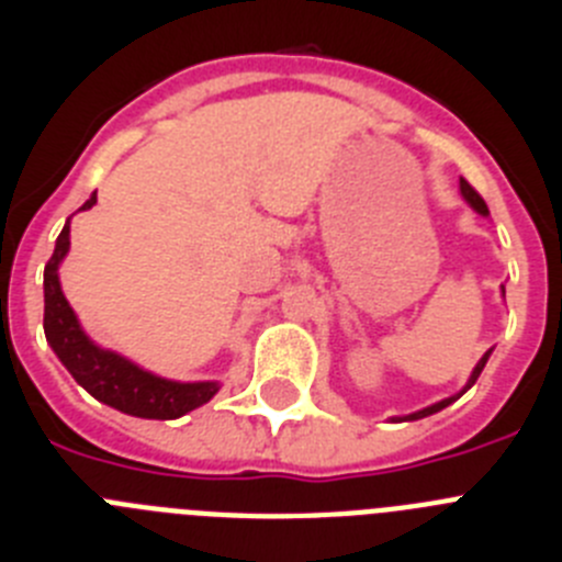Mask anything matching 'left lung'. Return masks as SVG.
<instances>
[{
	"instance_id": "obj_1",
	"label": "left lung",
	"mask_w": 562,
	"mask_h": 562,
	"mask_svg": "<svg viewBox=\"0 0 562 562\" xmlns=\"http://www.w3.org/2000/svg\"><path fill=\"white\" fill-rule=\"evenodd\" d=\"M459 188H461V196H464V202L470 207H473L475 213H481V216H490V211H486V202L481 200L479 193L473 191V186H470V182L467 180H461L459 182ZM501 295H506V290H504V284H501ZM490 355H493V349L486 351L484 357H481L479 362H475V369H473V374H470V380H467V385L464 389L459 391V394H453V396H448V400H441V402H434V405H428V408H422V411H414V414H408V416H394V422H416V419H425V416H430V414H439L441 408H448V405H453L456 400H459L461 394H467V391L473 389L475 385V380H479V374L481 371H484V366H486V360H490Z\"/></svg>"
}]
</instances>
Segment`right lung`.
<instances>
[{
    "label": "right lung",
    "mask_w": 562,
    "mask_h": 562,
    "mask_svg": "<svg viewBox=\"0 0 562 562\" xmlns=\"http://www.w3.org/2000/svg\"><path fill=\"white\" fill-rule=\"evenodd\" d=\"M95 202L98 191L83 202L81 211H89ZM67 252L69 220L64 231L58 233L56 250L44 267V337H47L49 349L56 351L58 360L64 362V369L72 374V380L109 408L128 416H140V419H180L188 411L211 402L216 391L222 389L216 380H166V376L151 374L117 351L103 349L83 331L81 321L64 297L61 278H58V267L67 258Z\"/></svg>",
    "instance_id": "add662e5"
}]
</instances>
